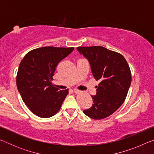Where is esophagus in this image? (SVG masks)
<instances>
[{
    "instance_id": "1",
    "label": "esophagus",
    "mask_w": 154,
    "mask_h": 154,
    "mask_svg": "<svg viewBox=\"0 0 154 154\" xmlns=\"http://www.w3.org/2000/svg\"><path fill=\"white\" fill-rule=\"evenodd\" d=\"M73 92H74L75 93H79V90H77V89H74V90H73Z\"/></svg>"
}]
</instances>
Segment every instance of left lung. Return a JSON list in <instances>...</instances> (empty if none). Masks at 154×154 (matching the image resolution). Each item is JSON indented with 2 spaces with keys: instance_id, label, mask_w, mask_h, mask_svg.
<instances>
[{
  "instance_id": "8db88e82",
  "label": "left lung",
  "mask_w": 154,
  "mask_h": 154,
  "mask_svg": "<svg viewBox=\"0 0 154 154\" xmlns=\"http://www.w3.org/2000/svg\"><path fill=\"white\" fill-rule=\"evenodd\" d=\"M77 51L90 64L96 81V94L91 96L93 105L83 112L89 118L101 119L113 114L124 102L131 84V72L120 54L104 47H78Z\"/></svg>"
}]
</instances>
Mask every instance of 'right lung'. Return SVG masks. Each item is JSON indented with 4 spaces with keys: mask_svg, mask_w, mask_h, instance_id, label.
I'll return each mask as SVG.
<instances>
[{
    "mask_svg": "<svg viewBox=\"0 0 154 154\" xmlns=\"http://www.w3.org/2000/svg\"><path fill=\"white\" fill-rule=\"evenodd\" d=\"M74 48L44 47L30 51L21 61L16 84L23 101L38 117L48 118L58 112L68 90H60L51 84L56 67Z\"/></svg>",
    "mask_w": 154,
    "mask_h": 154,
    "instance_id": "1",
    "label": "right lung"
}]
</instances>
